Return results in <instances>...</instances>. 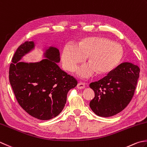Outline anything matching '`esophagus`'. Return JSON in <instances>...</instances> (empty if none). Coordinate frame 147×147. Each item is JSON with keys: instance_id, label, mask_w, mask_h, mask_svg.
Returning a JSON list of instances; mask_svg holds the SVG:
<instances>
[{"instance_id": "esophagus-1", "label": "esophagus", "mask_w": 147, "mask_h": 147, "mask_svg": "<svg viewBox=\"0 0 147 147\" xmlns=\"http://www.w3.org/2000/svg\"><path fill=\"white\" fill-rule=\"evenodd\" d=\"M77 87H78V88H79V89L84 88L85 87V83H83V82H80L78 84Z\"/></svg>"}]
</instances>
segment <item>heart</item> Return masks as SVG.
Listing matches in <instances>:
<instances>
[{"instance_id": "obj_1", "label": "heart", "mask_w": 147, "mask_h": 147, "mask_svg": "<svg viewBox=\"0 0 147 147\" xmlns=\"http://www.w3.org/2000/svg\"><path fill=\"white\" fill-rule=\"evenodd\" d=\"M123 50L118 43L106 37H92L83 39L78 45L68 43L62 54L63 65L66 70L73 72L78 64L88 56V63L82 65L78 71L82 78H88L97 71L105 74L112 71L121 60Z\"/></svg>"}]
</instances>
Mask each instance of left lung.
<instances>
[{"label": "left lung", "instance_id": "1", "mask_svg": "<svg viewBox=\"0 0 147 147\" xmlns=\"http://www.w3.org/2000/svg\"><path fill=\"white\" fill-rule=\"evenodd\" d=\"M140 69L130 62L120 64L90 87L95 93L90 107L99 117L114 116L124 110L134 96Z\"/></svg>", "mask_w": 147, "mask_h": 147}]
</instances>
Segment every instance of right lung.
Listing matches in <instances>:
<instances>
[{"mask_svg": "<svg viewBox=\"0 0 147 147\" xmlns=\"http://www.w3.org/2000/svg\"><path fill=\"white\" fill-rule=\"evenodd\" d=\"M34 47V41H26L18 48L10 64L9 79L20 106L32 117L47 120L60 113L69 90L78 82L57 65L60 52L55 47L47 49L46 59L41 61L19 62Z\"/></svg>", "mask_w": 147, "mask_h": 147, "instance_id": "obj_1", "label": "right lung"}]
</instances>
